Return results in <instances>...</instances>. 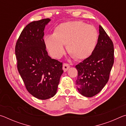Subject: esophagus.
<instances>
[{
	"instance_id": "1",
	"label": "esophagus",
	"mask_w": 126,
	"mask_h": 126,
	"mask_svg": "<svg viewBox=\"0 0 126 126\" xmlns=\"http://www.w3.org/2000/svg\"><path fill=\"white\" fill-rule=\"evenodd\" d=\"M69 68H70V65L68 64H67V63H64L63 64V71L64 72H67Z\"/></svg>"
}]
</instances>
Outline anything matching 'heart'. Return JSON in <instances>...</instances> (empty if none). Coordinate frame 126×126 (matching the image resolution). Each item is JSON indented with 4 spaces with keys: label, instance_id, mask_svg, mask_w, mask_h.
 I'll list each match as a JSON object with an SVG mask.
<instances>
[{
    "label": "heart",
    "instance_id": "b5f03b06",
    "mask_svg": "<svg viewBox=\"0 0 126 126\" xmlns=\"http://www.w3.org/2000/svg\"><path fill=\"white\" fill-rule=\"evenodd\" d=\"M98 33L95 28L80 21L64 22L55 28L54 34L46 35L44 44L54 58L59 59L65 52L67 44L68 52L78 60L88 58L96 48Z\"/></svg>",
    "mask_w": 126,
    "mask_h": 126
}]
</instances>
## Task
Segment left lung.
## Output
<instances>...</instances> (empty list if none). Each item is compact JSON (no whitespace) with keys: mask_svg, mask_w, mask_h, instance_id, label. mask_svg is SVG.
I'll return each instance as SVG.
<instances>
[{"mask_svg":"<svg viewBox=\"0 0 126 126\" xmlns=\"http://www.w3.org/2000/svg\"><path fill=\"white\" fill-rule=\"evenodd\" d=\"M99 33L97 46L92 54L76 66L78 71L77 88L87 97L96 95L106 86L114 63L112 41L101 25Z\"/></svg>","mask_w":126,"mask_h":126,"instance_id":"1","label":"left lung"}]
</instances>
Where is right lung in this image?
Listing matches in <instances>:
<instances>
[{"mask_svg": "<svg viewBox=\"0 0 126 126\" xmlns=\"http://www.w3.org/2000/svg\"><path fill=\"white\" fill-rule=\"evenodd\" d=\"M49 18L28 24L21 33L16 46L19 73L27 91L38 99L45 100L57 93L62 63L49 56L43 37Z\"/></svg>", "mask_w": 126, "mask_h": 126, "instance_id": "add662e5", "label": "right lung"}]
</instances>
